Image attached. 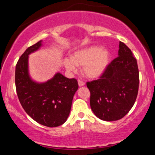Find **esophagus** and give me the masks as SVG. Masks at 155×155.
Returning a JSON list of instances; mask_svg holds the SVG:
<instances>
[{
	"label": "esophagus",
	"mask_w": 155,
	"mask_h": 155,
	"mask_svg": "<svg viewBox=\"0 0 155 155\" xmlns=\"http://www.w3.org/2000/svg\"><path fill=\"white\" fill-rule=\"evenodd\" d=\"M78 84H79V87H83L84 85V82L82 81H81L80 79H79L78 80Z\"/></svg>",
	"instance_id": "obj_1"
}]
</instances>
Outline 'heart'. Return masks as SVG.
I'll return each instance as SVG.
<instances>
[{"label": "heart", "mask_w": 155, "mask_h": 155, "mask_svg": "<svg viewBox=\"0 0 155 155\" xmlns=\"http://www.w3.org/2000/svg\"><path fill=\"white\" fill-rule=\"evenodd\" d=\"M110 54L99 46H91L74 51L70 59L64 60L68 71L75 72L76 66H82V74L89 79H96L102 75L108 67Z\"/></svg>", "instance_id": "1"}]
</instances>
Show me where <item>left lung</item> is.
Returning <instances> with one entry per match:
<instances>
[{
    "instance_id": "8db88e82",
    "label": "left lung",
    "mask_w": 155,
    "mask_h": 155,
    "mask_svg": "<svg viewBox=\"0 0 155 155\" xmlns=\"http://www.w3.org/2000/svg\"><path fill=\"white\" fill-rule=\"evenodd\" d=\"M118 57L108 64L100 79L87 82L90 92V107L104 121L119 120L136 102L139 85L137 60L132 51L120 41Z\"/></svg>"
}]
</instances>
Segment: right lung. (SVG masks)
Masks as SVG:
<instances>
[{"instance_id":"obj_1","label":"right lung","mask_w":155,"mask_h":155,"mask_svg":"<svg viewBox=\"0 0 155 155\" xmlns=\"http://www.w3.org/2000/svg\"><path fill=\"white\" fill-rule=\"evenodd\" d=\"M41 41L28 47L19 58L15 70L16 90L22 108L33 120L54 127L67 120L79 86L76 79H68L60 73L44 83L32 80L28 72V58L41 47Z\"/></svg>"}]
</instances>
